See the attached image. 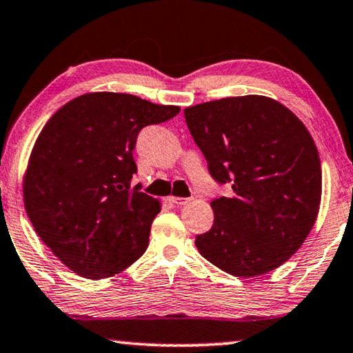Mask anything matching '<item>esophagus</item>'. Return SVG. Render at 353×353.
Segmentation results:
<instances>
[{
    "mask_svg": "<svg viewBox=\"0 0 353 353\" xmlns=\"http://www.w3.org/2000/svg\"><path fill=\"white\" fill-rule=\"evenodd\" d=\"M168 201H170L172 203H175V205H186V203H189L192 201V197H168Z\"/></svg>",
    "mask_w": 353,
    "mask_h": 353,
    "instance_id": "1",
    "label": "esophagus"
}]
</instances>
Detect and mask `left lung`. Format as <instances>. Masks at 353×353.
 Masks as SVG:
<instances>
[{"instance_id": "8db88e82", "label": "left lung", "mask_w": 353, "mask_h": 353, "mask_svg": "<svg viewBox=\"0 0 353 353\" xmlns=\"http://www.w3.org/2000/svg\"><path fill=\"white\" fill-rule=\"evenodd\" d=\"M194 141L231 197L212 201L213 226L196 237L205 259L236 277L270 272L296 253L321 199V165L305 125L261 95L228 97L185 110Z\"/></svg>"}]
</instances>
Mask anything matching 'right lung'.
<instances>
[{
    "mask_svg": "<svg viewBox=\"0 0 353 353\" xmlns=\"http://www.w3.org/2000/svg\"><path fill=\"white\" fill-rule=\"evenodd\" d=\"M180 113L130 94L97 92L62 106L41 130L23 181L41 240L88 279L124 270L146 252L161 203L132 186L140 130Z\"/></svg>",
    "mask_w": 353,
    "mask_h": 353,
    "instance_id": "obj_1",
    "label": "right lung"
}]
</instances>
